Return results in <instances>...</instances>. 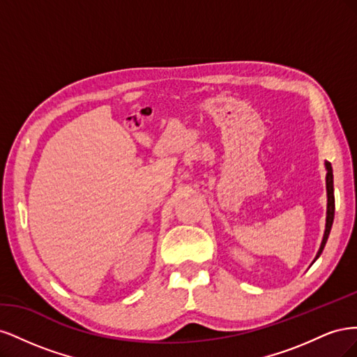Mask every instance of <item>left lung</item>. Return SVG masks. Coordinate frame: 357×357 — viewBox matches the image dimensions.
<instances>
[{"label":"left lung","instance_id":"left-lung-1","mask_svg":"<svg viewBox=\"0 0 357 357\" xmlns=\"http://www.w3.org/2000/svg\"><path fill=\"white\" fill-rule=\"evenodd\" d=\"M325 168H326V195H328V205H326V225H325V234H323V240H321V244H320V248L319 252L314 257V261H312V264H314L319 256L321 255L323 248H325L326 245V241H328V236H329V232H331V228H332V223H333V214H335V197H333V172H332V167L329 162L326 160L325 162Z\"/></svg>","mask_w":357,"mask_h":357}]
</instances>
